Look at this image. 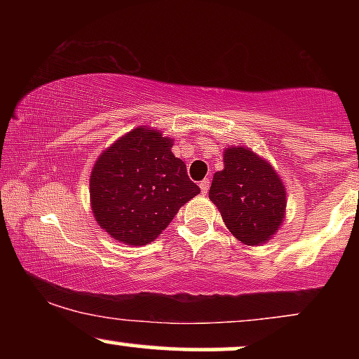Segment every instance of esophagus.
I'll return each mask as SVG.
<instances>
[{
    "label": "esophagus",
    "instance_id": "obj_1",
    "mask_svg": "<svg viewBox=\"0 0 359 359\" xmlns=\"http://www.w3.org/2000/svg\"><path fill=\"white\" fill-rule=\"evenodd\" d=\"M209 185H211V180H209V179L201 180L199 187H201V191H203V194H208V191H209Z\"/></svg>",
    "mask_w": 359,
    "mask_h": 359
}]
</instances>
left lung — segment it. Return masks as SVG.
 <instances>
[{"mask_svg":"<svg viewBox=\"0 0 359 359\" xmlns=\"http://www.w3.org/2000/svg\"><path fill=\"white\" fill-rule=\"evenodd\" d=\"M209 199L226 228L250 246L270 240L287 205L285 187L270 163L243 147L224 151V168L214 174Z\"/></svg>","mask_w":359,"mask_h":359,"instance_id":"obj_1","label":"left lung"}]
</instances>
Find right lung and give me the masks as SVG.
<instances>
[{"mask_svg":"<svg viewBox=\"0 0 359 359\" xmlns=\"http://www.w3.org/2000/svg\"><path fill=\"white\" fill-rule=\"evenodd\" d=\"M90 204L97 224L126 245H147L201 192L172 154V140L135 128L97 158L90 172Z\"/></svg>","mask_w":359,"mask_h":359,"instance_id":"right-lung-1","label":"right lung"}]
</instances>
